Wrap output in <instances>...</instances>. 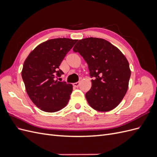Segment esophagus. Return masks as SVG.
I'll use <instances>...</instances> for the list:
<instances>
[{"label":"esophagus","mask_w":157,"mask_h":157,"mask_svg":"<svg viewBox=\"0 0 157 157\" xmlns=\"http://www.w3.org/2000/svg\"><path fill=\"white\" fill-rule=\"evenodd\" d=\"M79 84H80V82H75V83H73V86H74V87H76V88L78 87Z\"/></svg>","instance_id":"34e87169"}]
</instances>
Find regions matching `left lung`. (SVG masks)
Masks as SVG:
<instances>
[{
  "label": "left lung",
  "instance_id": "8db88e82",
  "mask_svg": "<svg viewBox=\"0 0 157 157\" xmlns=\"http://www.w3.org/2000/svg\"><path fill=\"white\" fill-rule=\"evenodd\" d=\"M73 51L83 57L94 77L85 95L90 106L100 112L117 107L126 94L131 75L125 56L111 42L94 37L79 40Z\"/></svg>",
  "mask_w": 157,
  "mask_h": 157
}]
</instances>
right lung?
<instances>
[{
    "mask_svg": "<svg viewBox=\"0 0 157 157\" xmlns=\"http://www.w3.org/2000/svg\"><path fill=\"white\" fill-rule=\"evenodd\" d=\"M77 41L67 38L45 41L31 51L25 60L21 77L26 92L40 110L54 113L68 103L73 85L55 78L63 74L59 65Z\"/></svg>",
    "mask_w": 157,
    "mask_h": 157,
    "instance_id": "right-lung-1",
    "label": "right lung"
}]
</instances>
